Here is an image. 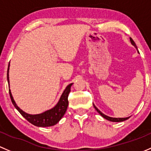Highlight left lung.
<instances>
[{
    "mask_svg": "<svg viewBox=\"0 0 151 151\" xmlns=\"http://www.w3.org/2000/svg\"><path fill=\"white\" fill-rule=\"evenodd\" d=\"M130 41H131L132 44L133 46H134V47H136V49H137V46H136V44H135L134 41H133L132 38H130ZM94 108H95V110H97V112H98L99 114H100L101 116H102V117L104 118V119H107V120L110 121V122H124V121H126V120H127V119H129V117H127V118H112V117H109V116H106V115H105V114H103V113H101V112L99 111V110L97 109V108H96L95 105H94Z\"/></svg>",
    "mask_w": 151,
    "mask_h": 151,
    "instance_id": "left-lung-1",
    "label": "left lung"
}]
</instances>
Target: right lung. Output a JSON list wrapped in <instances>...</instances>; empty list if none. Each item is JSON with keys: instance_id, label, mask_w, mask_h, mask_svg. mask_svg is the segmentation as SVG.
<instances>
[{"instance_id": "right-lung-1", "label": "right lung", "mask_w": 151, "mask_h": 151, "mask_svg": "<svg viewBox=\"0 0 151 151\" xmlns=\"http://www.w3.org/2000/svg\"><path fill=\"white\" fill-rule=\"evenodd\" d=\"M9 64L7 70V80L8 83L9 84ZM73 85V83L68 85L63 91V94H62L61 97H60V100H59L58 103L56 105L54 108L52 109L47 110V111L44 112V113H41V114L37 115H29L27 113H24L16 105L14 100L13 97L12 95L10 89H9V95H10L11 99L13 103L14 106L16 108V109L20 113V114L27 121H28L29 123H31L33 125L36 126V127H51V126L55 125L60 122V119L63 117L65 115V112H66L67 108L68 106V94H69L70 91V87Z\"/></svg>"}]
</instances>
